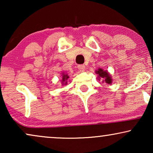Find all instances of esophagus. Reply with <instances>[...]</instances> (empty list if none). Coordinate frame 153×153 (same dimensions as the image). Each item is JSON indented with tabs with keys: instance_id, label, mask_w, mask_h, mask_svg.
Here are the masks:
<instances>
[{
	"instance_id": "obj_1",
	"label": "esophagus",
	"mask_w": 153,
	"mask_h": 153,
	"mask_svg": "<svg viewBox=\"0 0 153 153\" xmlns=\"http://www.w3.org/2000/svg\"><path fill=\"white\" fill-rule=\"evenodd\" d=\"M78 69L79 70H81V71H82V72H83V71L85 70V66L84 65H79Z\"/></svg>"
}]
</instances>
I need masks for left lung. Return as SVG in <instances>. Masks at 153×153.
<instances>
[{
	"label": "left lung",
	"instance_id": "left-lung-1",
	"mask_svg": "<svg viewBox=\"0 0 153 153\" xmlns=\"http://www.w3.org/2000/svg\"><path fill=\"white\" fill-rule=\"evenodd\" d=\"M95 73L97 74V79L101 81L102 83H106V84L110 85L113 82V79L111 75L107 70H104L102 68H98L95 70Z\"/></svg>",
	"mask_w": 153,
	"mask_h": 153
}]
</instances>
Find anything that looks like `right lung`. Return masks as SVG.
I'll use <instances>...</instances> for the list:
<instances>
[{"label":"right lung","instance_id":"1","mask_svg":"<svg viewBox=\"0 0 153 153\" xmlns=\"http://www.w3.org/2000/svg\"><path fill=\"white\" fill-rule=\"evenodd\" d=\"M61 79H60V81H61V84L62 85H68V79H69V76L68 74L62 72V74H61Z\"/></svg>","mask_w":153,"mask_h":153}]
</instances>
